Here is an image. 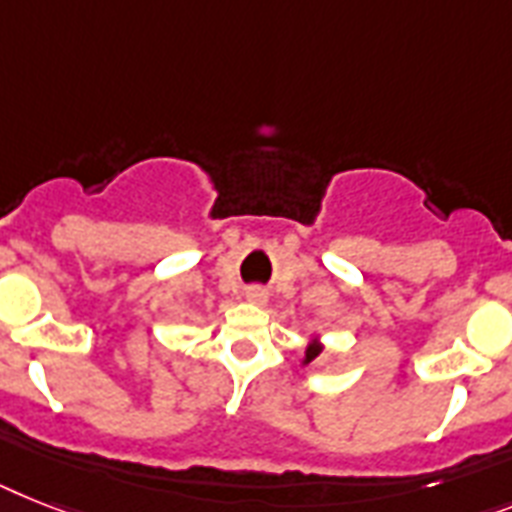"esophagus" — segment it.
I'll list each match as a JSON object with an SVG mask.
<instances>
[{"instance_id":"1","label":"esophagus","mask_w":512,"mask_h":512,"mask_svg":"<svg viewBox=\"0 0 512 512\" xmlns=\"http://www.w3.org/2000/svg\"><path fill=\"white\" fill-rule=\"evenodd\" d=\"M246 298H248V301H253V303H261L266 295H264V290H259V287H248Z\"/></svg>"}]
</instances>
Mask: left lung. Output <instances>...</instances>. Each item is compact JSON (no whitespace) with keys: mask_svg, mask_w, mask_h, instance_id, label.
<instances>
[{"mask_svg":"<svg viewBox=\"0 0 512 512\" xmlns=\"http://www.w3.org/2000/svg\"><path fill=\"white\" fill-rule=\"evenodd\" d=\"M319 353H322V345H319V342H311V345L306 348V358H303V363H311Z\"/></svg>","mask_w":512,"mask_h":512,"instance_id":"left-lung-1","label":"left lung"}]
</instances>
